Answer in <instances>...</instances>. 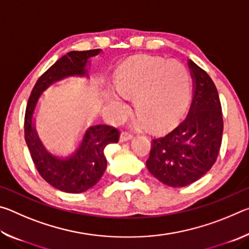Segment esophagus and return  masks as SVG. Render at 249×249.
<instances>
[{
	"label": "esophagus",
	"mask_w": 249,
	"mask_h": 249,
	"mask_svg": "<svg viewBox=\"0 0 249 249\" xmlns=\"http://www.w3.org/2000/svg\"><path fill=\"white\" fill-rule=\"evenodd\" d=\"M132 138H133V135L132 134H129L127 132H123V133L121 134V136H120V142H127L129 140H132Z\"/></svg>",
	"instance_id": "esophagus-1"
}]
</instances>
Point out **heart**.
I'll use <instances>...</instances> for the list:
<instances>
[{"label":"heart","mask_w":249,"mask_h":249,"mask_svg":"<svg viewBox=\"0 0 249 249\" xmlns=\"http://www.w3.org/2000/svg\"><path fill=\"white\" fill-rule=\"evenodd\" d=\"M190 75L176 60L138 57L122 64L114 73V88L126 98H134L138 116L135 125L147 122L150 128L165 127L182 108ZM107 103L115 116L124 114L126 104L119 95L107 92Z\"/></svg>","instance_id":"heart-1"}]
</instances>
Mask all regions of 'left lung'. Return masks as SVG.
<instances>
[{
    "instance_id": "1",
    "label": "left lung",
    "mask_w": 249,
    "mask_h": 249,
    "mask_svg": "<svg viewBox=\"0 0 249 249\" xmlns=\"http://www.w3.org/2000/svg\"><path fill=\"white\" fill-rule=\"evenodd\" d=\"M193 94L188 115L165 136L151 142L147 169L160 182L181 188L199 180L216 161L223 117L216 87L210 75L188 61Z\"/></svg>"
}]
</instances>
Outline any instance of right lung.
Returning <instances> with one entry per match:
<instances>
[{
    "label": "right lung",
    "mask_w": 249,
    "mask_h": 249,
    "mask_svg": "<svg viewBox=\"0 0 249 249\" xmlns=\"http://www.w3.org/2000/svg\"><path fill=\"white\" fill-rule=\"evenodd\" d=\"M101 49L70 52L54 62L37 80L29 96L25 113V141L39 175L58 190L81 193L99 182L107 169L104 149L119 142V130L112 126L91 125L84 130L81 141L72 154L59 157L50 153L39 140L35 127V111L41 94L56 82L70 77L89 78L90 59Z\"/></svg>",
    "instance_id": "obj_1"
}]
</instances>
